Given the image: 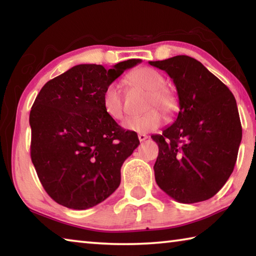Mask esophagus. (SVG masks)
Segmentation results:
<instances>
[{"label": "esophagus", "mask_w": 256, "mask_h": 256, "mask_svg": "<svg viewBox=\"0 0 256 256\" xmlns=\"http://www.w3.org/2000/svg\"><path fill=\"white\" fill-rule=\"evenodd\" d=\"M138 140H140V141L142 142V141L146 140V138H148L149 136H146V134H142V133H140V134H138Z\"/></svg>", "instance_id": "esophagus-1"}]
</instances>
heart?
<instances>
[{"mask_svg":"<svg viewBox=\"0 0 256 256\" xmlns=\"http://www.w3.org/2000/svg\"><path fill=\"white\" fill-rule=\"evenodd\" d=\"M128 80L136 88L148 92L149 97L146 98L144 106L148 110L125 120L122 124L125 130L142 134L152 132L162 124L164 116L160 110L167 118L174 115L178 107V102L175 94L164 86L166 81L160 73L150 68H138L130 73ZM102 102L106 112L112 120L123 118L125 112L123 96L120 86L116 82H112L104 90ZM154 106L160 110H157L158 108H154Z\"/></svg>","mask_w":256,"mask_h":256,"instance_id":"b5f03b06","label":"heart"}]
</instances>
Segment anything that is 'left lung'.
Returning <instances> with one entry per match:
<instances>
[{"instance_id":"obj_1","label":"left lung","mask_w":256,"mask_h":256,"mask_svg":"<svg viewBox=\"0 0 256 256\" xmlns=\"http://www.w3.org/2000/svg\"><path fill=\"white\" fill-rule=\"evenodd\" d=\"M176 86L180 112L162 134L152 136L160 188L180 203L206 201L226 184L242 141L236 99L226 84L186 55L149 62Z\"/></svg>"}]
</instances>
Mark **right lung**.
<instances>
[{
  "label": "right lung",
  "instance_id": "add662e5",
  "mask_svg": "<svg viewBox=\"0 0 256 256\" xmlns=\"http://www.w3.org/2000/svg\"><path fill=\"white\" fill-rule=\"evenodd\" d=\"M141 60L112 68L80 64L50 80L30 110V156L42 188L58 204L84 210L114 193L120 167L140 144L107 114L106 86Z\"/></svg>",
  "mask_w": 256,
  "mask_h": 256
}]
</instances>
